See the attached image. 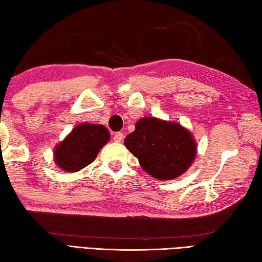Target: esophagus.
<instances>
[{
  "mask_svg": "<svg viewBox=\"0 0 262 262\" xmlns=\"http://www.w3.org/2000/svg\"><path fill=\"white\" fill-rule=\"evenodd\" d=\"M123 138H124V135L122 134V132H116V134H114V136H113V139H114V141H116V143H121Z\"/></svg>",
  "mask_w": 262,
  "mask_h": 262,
  "instance_id": "1",
  "label": "esophagus"
}]
</instances>
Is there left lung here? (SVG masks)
Returning a JSON list of instances; mask_svg holds the SVG:
<instances>
[{
  "label": "left lung",
  "instance_id": "1",
  "mask_svg": "<svg viewBox=\"0 0 262 262\" xmlns=\"http://www.w3.org/2000/svg\"><path fill=\"white\" fill-rule=\"evenodd\" d=\"M124 144L143 169L159 180L180 177L196 156V144L189 131L178 123L154 117L139 119Z\"/></svg>",
  "mask_w": 262,
  "mask_h": 262
}]
</instances>
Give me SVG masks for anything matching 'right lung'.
I'll use <instances>...</instances> for the list:
<instances>
[{
	"mask_svg": "<svg viewBox=\"0 0 262 262\" xmlns=\"http://www.w3.org/2000/svg\"><path fill=\"white\" fill-rule=\"evenodd\" d=\"M108 128L96 124H80L54 151V161L66 171H78L91 165L103 145L109 141Z\"/></svg>",
	"mask_w": 262,
	"mask_h": 262,
	"instance_id": "right-lung-1",
	"label": "right lung"
}]
</instances>
